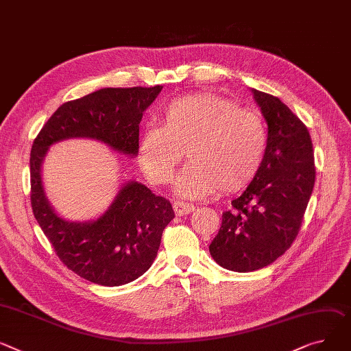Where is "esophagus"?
<instances>
[{
	"instance_id": "34e87169",
	"label": "esophagus",
	"mask_w": 351,
	"mask_h": 351,
	"mask_svg": "<svg viewBox=\"0 0 351 351\" xmlns=\"http://www.w3.org/2000/svg\"><path fill=\"white\" fill-rule=\"evenodd\" d=\"M173 210L176 216H184V215H191L195 212V206L192 203H186V202H175L173 203Z\"/></svg>"
}]
</instances>
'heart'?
<instances>
[{
  "instance_id": "obj_1",
  "label": "heart",
  "mask_w": 351,
  "mask_h": 351,
  "mask_svg": "<svg viewBox=\"0 0 351 351\" xmlns=\"http://www.w3.org/2000/svg\"><path fill=\"white\" fill-rule=\"evenodd\" d=\"M162 125H148L139 139V162L156 184L171 182L179 162H191L176 182L184 197H204L219 188L236 193L258 175L267 149L263 117L216 93H196L162 108Z\"/></svg>"
}]
</instances>
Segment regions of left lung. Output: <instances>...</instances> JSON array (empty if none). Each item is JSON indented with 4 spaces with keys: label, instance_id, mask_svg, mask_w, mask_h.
Returning a JSON list of instances; mask_svg holds the SVG:
<instances>
[{
    "label": "left lung",
    "instance_id": "1",
    "mask_svg": "<svg viewBox=\"0 0 351 351\" xmlns=\"http://www.w3.org/2000/svg\"><path fill=\"white\" fill-rule=\"evenodd\" d=\"M268 124L258 175L223 213L208 250L226 269L250 272L272 264L295 241L315 184L308 127L278 97L252 88Z\"/></svg>",
    "mask_w": 351,
    "mask_h": 351
}]
</instances>
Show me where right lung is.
Segmentation results:
<instances>
[{"mask_svg":"<svg viewBox=\"0 0 351 351\" xmlns=\"http://www.w3.org/2000/svg\"><path fill=\"white\" fill-rule=\"evenodd\" d=\"M162 86L107 87L62 104L46 121L31 149L34 216L60 261L79 276L103 287H120L145 274L159 250L162 231L175 217L172 204L145 184L130 182L96 221L59 217L45 196L40 165L48 148L66 138H93L114 151L138 154L143 112Z\"/></svg>","mask_w":351,"mask_h":351,"instance_id":"obj_1","label":"right lung"}]
</instances>
